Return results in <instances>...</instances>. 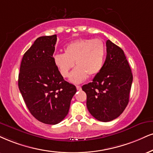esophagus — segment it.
Segmentation results:
<instances>
[{
    "mask_svg": "<svg viewBox=\"0 0 153 153\" xmlns=\"http://www.w3.org/2000/svg\"><path fill=\"white\" fill-rule=\"evenodd\" d=\"M76 89L79 90V91H80V90L82 89V87H81V86H76Z\"/></svg>",
    "mask_w": 153,
    "mask_h": 153,
    "instance_id": "34e87169",
    "label": "esophagus"
}]
</instances>
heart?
<instances>
[{"instance_id": "obj_1", "label": "heart", "mask_w": 153, "mask_h": 153, "mask_svg": "<svg viewBox=\"0 0 153 153\" xmlns=\"http://www.w3.org/2000/svg\"><path fill=\"white\" fill-rule=\"evenodd\" d=\"M64 54L56 53L52 56L54 65L62 76H69V80L79 84L88 76H95L101 71L106 55V47L101 39H78L67 44Z\"/></svg>"}]
</instances>
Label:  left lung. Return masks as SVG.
Here are the masks:
<instances>
[{
  "instance_id": "1",
  "label": "left lung",
  "mask_w": 153,
  "mask_h": 153,
  "mask_svg": "<svg viewBox=\"0 0 153 153\" xmlns=\"http://www.w3.org/2000/svg\"><path fill=\"white\" fill-rule=\"evenodd\" d=\"M106 52L101 71L92 82L82 86L88 111L102 122L114 120L123 112L133 82L131 67L122 49L108 39Z\"/></svg>"
}]
</instances>
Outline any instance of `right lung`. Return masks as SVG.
Returning <instances> with one entry per match:
<instances>
[{
    "label": "right lung",
    "instance_id": "add662e5",
    "mask_svg": "<svg viewBox=\"0 0 153 153\" xmlns=\"http://www.w3.org/2000/svg\"><path fill=\"white\" fill-rule=\"evenodd\" d=\"M56 35L39 37L22 57L18 87L30 114L55 125L68 114L76 86L66 82L54 65Z\"/></svg>",
    "mask_w": 153,
    "mask_h": 153
}]
</instances>
